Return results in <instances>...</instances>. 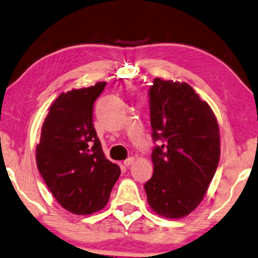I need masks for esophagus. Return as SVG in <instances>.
Segmentation results:
<instances>
[{"instance_id": "1", "label": "esophagus", "mask_w": 258, "mask_h": 258, "mask_svg": "<svg viewBox=\"0 0 258 258\" xmlns=\"http://www.w3.org/2000/svg\"><path fill=\"white\" fill-rule=\"evenodd\" d=\"M134 162V158L133 157H130V158H127L126 159V160L124 161V165L126 166V167H128V166H131Z\"/></svg>"}]
</instances>
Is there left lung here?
<instances>
[{"label":"left lung","instance_id":"8db88e82","mask_svg":"<svg viewBox=\"0 0 258 258\" xmlns=\"http://www.w3.org/2000/svg\"><path fill=\"white\" fill-rule=\"evenodd\" d=\"M153 175L145 183L148 205L167 219L200 205L220 161L215 114L187 83L155 78L148 91Z\"/></svg>","mask_w":258,"mask_h":258}]
</instances>
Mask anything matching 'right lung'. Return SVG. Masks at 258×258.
Masks as SVG:
<instances>
[{
  "label": "right lung",
  "mask_w": 258,
  "mask_h": 258,
  "mask_svg": "<svg viewBox=\"0 0 258 258\" xmlns=\"http://www.w3.org/2000/svg\"><path fill=\"white\" fill-rule=\"evenodd\" d=\"M105 82L60 93L49 108L36 147L37 168L58 203L77 215L103 209L120 168L105 158L93 127V104Z\"/></svg>",
  "instance_id": "obj_1"
}]
</instances>
